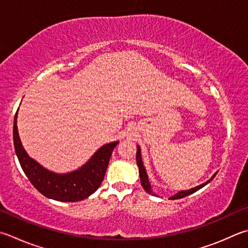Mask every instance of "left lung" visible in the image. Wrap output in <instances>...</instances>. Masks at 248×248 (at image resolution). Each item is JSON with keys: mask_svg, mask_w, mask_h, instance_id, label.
<instances>
[{"mask_svg": "<svg viewBox=\"0 0 248 248\" xmlns=\"http://www.w3.org/2000/svg\"><path fill=\"white\" fill-rule=\"evenodd\" d=\"M137 164H138V167H139V173H140V179H141V184L142 186L144 187V190H145L147 193H150L151 195H155L154 193L152 191V187H151V184L150 181H148V175L146 173V170L145 167H144L143 165V161H142V156H141V148L138 145V151H137ZM216 177V173L211 177L208 181L201 184V186H197L193 188H190V190H186V191H180L177 194H174L173 196H171L169 200H179V199H183V197H186L190 194H193V193L196 192L197 190H200L202 186H205L206 184H208L211 180Z\"/></svg>", "mask_w": 248, "mask_h": 248, "instance_id": "1", "label": "left lung"}]
</instances>
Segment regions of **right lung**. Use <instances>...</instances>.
<instances>
[{
	"mask_svg": "<svg viewBox=\"0 0 248 248\" xmlns=\"http://www.w3.org/2000/svg\"><path fill=\"white\" fill-rule=\"evenodd\" d=\"M14 146L19 164L29 181L48 199L60 202H78L93 194L104 179L111 153L119 142L102 146L87 164L69 173L52 172L29 157L22 147L17 130V112L14 117Z\"/></svg>",
	"mask_w": 248,
	"mask_h": 248,
	"instance_id": "add662e5",
	"label": "right lung"
}]
</instances>
